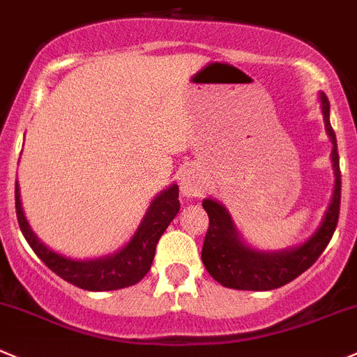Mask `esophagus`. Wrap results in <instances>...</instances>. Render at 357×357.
<instances>
[{"label":"esophagus","mask_w":357,"mask_h":357,"mask_svg":"<svg viewBox=\"0 0 357 357\" xmlns=\"http://www.w3.org/2000/svg\"><path fill=\"white\" fill-rule=\"evenodd\" d=\"M181 193L188 199H195V197H200L204 192H206V185H204L202 179L199 178L193 172H186L181 179Z\"/></svg>","instance_id":"1"}]
</instances>
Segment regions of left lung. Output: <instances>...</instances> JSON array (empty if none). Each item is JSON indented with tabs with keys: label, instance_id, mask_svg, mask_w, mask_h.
<instances>
[{
	"label": "left lung",
	"instance_id": "1",
	"mask_svg": "<svg viewBox=\"0 0 357 357\" xmlns=\"http://www.w3.org/2000/svg\"><path fill=\"white\" fill-rule=\"evenodd\" d=\"M321 109L324 129L333 143L331 162L335 172V188L323 221L309 241L284 251H259L242 241L227 207L213 199H204L202 207L209 216V228L204 238L202 261L214 281L225 288L244 291H271L281 288L310 268L330 244L340 214L342 179L337 136L330 123V101L323 92Z\"/></svg>",
	"mask_w": 357,
	"mask_h": 357
}]
</instances>
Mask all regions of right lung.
I'll return each mask as SVG.
<instances>
[{
	"label": "right lung",
	"instance_id": "add662e5",
	"mask_svg": "<svg viewBox=\"0 0 357 357\" xmlns=\"http://www.w3.org/2000/svg\"><path fill=\"white\" fill-rule=\"evenodd\" d=\"M178 185L158 193L148 207L136 234L120 251L98 259H73L47 248L34 235L24 216L19 185L15 183V211L27 244L54 274L89 291H113L139 282L150 271L158 238L179 213Z\"/></svg>",
	"mask_w": 357,
	"mask_h": 357
}]
</instances>
